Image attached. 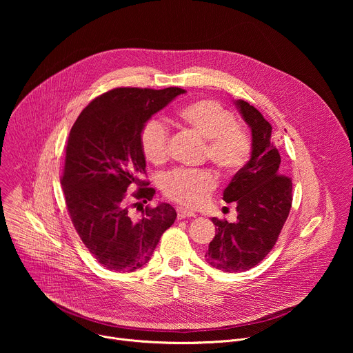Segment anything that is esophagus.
<instances>
[{"label":"esophagus","mask_w":353,"mask_h":353,"mask_svg":"<svg viewBox=\"0 0 353 353\" xmlns=\"http://www.w3.org/2000/svg\"><path fill=\"white\" fill-rule=\"evenodd\" d=\"M195 214L187 208H183V207H179L177 208V218L179 219H185V218H194Z\"/></svg>","instance_id":"1"}]
</instances>
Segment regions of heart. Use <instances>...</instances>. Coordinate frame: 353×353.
Wrapping results in <instances>:
<instances>
[{"label":"heart","instance_id":"b5f03b06","mask_svg":"<svg viewBox=\"0 0 353 353\" xmlns=\"http://www.w3.org/2000/svg\"><path fill=\"white\" fill-rule=\"evenodd\" d=\"M180 125L207 141L205 157L225 174L239 172L248 161L251 139L244 128L236 124L234 116L215 100L203 99L181 108L177 116ZM168 130L152 119L141 130L139 146L143 158L152 165L168 159ZM216 177L205 169H174L162 179L163 194L176 203L196 208L203 205L216 188Z\"/></svg>","mask_w":353,"mask_h":353}]
</instances>
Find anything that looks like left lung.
Listing matches in <instances>:
<instances>
[{
  "mask_svg": "<svg viewBox=\"0 0 353 353\" xmlns=\"http://www.w3.org/2000/svg\"><path fill=\"white\" fill-rule=\"evenodd\" d=\"M234 106L251 130V154L223 191V201L236 204L237 221L212 218L216 234L205 253L208 264L225 272L260 264L275 245L292 207V180L279 168L271 124L241 99Z\"/></svg>",
  "mask_w": 353,
  "mask_h": 353,
  "instance_id": "obj_1",
  "label": "left lung"
}]
</instances>
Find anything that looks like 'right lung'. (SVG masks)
Instances as JSON below:
<instances>
[{"label": "right lung", "mask_w": 353, "mask_h": 353, "mask_svg": "<svg viewBox=\"0 0 353 353\" xmlns=\"http://www.w3.org/2000/svg\"><path fill=\"white\" fill-rule=\"evenodd\" d=\"M181 88L161 90L116 88L96 97L72 125L61 177L65 204L75 230L90 254L106 270L132 272L154 254L161 236L176 221L170 204L142 205V215L131 218L127 190L139 203L154 198L155 190L143 187L146 162L139 134L145 123L166 108Z\"/></svg>", "instance_id": "1"}]
</instances>
